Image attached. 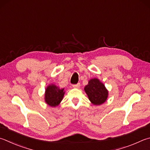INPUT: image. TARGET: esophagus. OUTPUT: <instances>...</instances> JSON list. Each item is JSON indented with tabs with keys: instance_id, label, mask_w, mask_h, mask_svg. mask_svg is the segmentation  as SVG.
<instances>
[{
	"instance_id": "34e87169",
	"label": "esophagus",
	"mask_w": 150,
	"mask_h": 150,
	"mask_svg": "<svg viewBox=\"0 0 150 150\" xmlns=\"http://www.w3.org/2000/svg\"><path fill=\"white\" fill-rule=\"evenodd\" d=\"M79 86H80V83H78L77 84H73V88H79Z\"/></svg>"
}]
</instances>
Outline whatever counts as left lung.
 <instances>
[{
  "label": "left lung",
  "instance_id": "obj_1",
  "mask_svg": "<svg viewBox=\"0 0 150 150\" xmlns=\"http://www.w3.org/2000/svg\"><path fill=\"white\" fill-rule=\"evenodd\" d=\"M84 91L88 95L91 101L94 105H100L107 99L108 92L98 79H93L88 81L84 87Z\"/></svg>",
  "mask_w": 150,
  "mask_h": 150
}]
</instances>
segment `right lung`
<instances>
[{"label": "right lung", "mask_w": 150, "mask_h": 150, "mask_svg": "<svg viewBox=\"0 0 150 150\" xmlns=\"http://www.w3.org/2000/svg\"><path fill=\"white\" fill-rule=\"evenodd\" d=\"M64 95V88L59 89L54 84L49 85L46 89L45 102L52 107H56L62 100Z\"/></svg>", "instance_id": "right-lung-1"}]
</instances>
